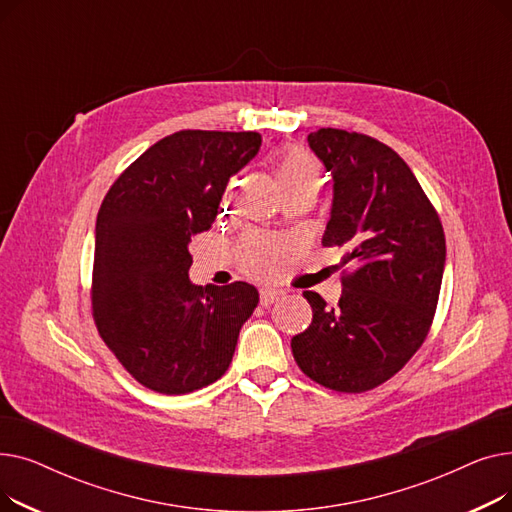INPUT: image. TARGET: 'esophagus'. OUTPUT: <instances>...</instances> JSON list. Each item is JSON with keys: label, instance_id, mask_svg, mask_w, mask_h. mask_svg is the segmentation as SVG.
<instances>
[{"label": "esophagus", "instance_id": "obj_1", "mask_svg": "<svg viewBox=\"0 0 512 512\" xmlns=\"http://www.w3.org/2000/svg\"><path fill=\"white\" fill-rule=\"evenodd\" d=\"M280 297H282V292L276 290V288H261V292H259V303H261L263 307H270V305H274Z\"/></svg>", "mask_w": 512, "mask_h": 512}]
</instances>
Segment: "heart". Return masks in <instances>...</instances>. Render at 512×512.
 Listing matches in <instances>:
<instances>
[{
    "instance_id": "obj_1",
    "label": "heart",
    "mask_w": 512,
    "mask_h": 512,
    "mask_svg": "<svg viewBox=\"0 0 512 512\" xmlns=\"http://www.w3.org/2000/svg\"><path fill=\"white\" fill-rule=\"evenodd\" d=\"M276 184L280 193H313L321 188V170L317 159L305 151L290 147L284 149L276 161ZM284 242L265 236L261 232H249L238 240L236 255L242 270L251 276H272L278 272L280 257L284 255Z\"/></svg>"
}]
</instances>
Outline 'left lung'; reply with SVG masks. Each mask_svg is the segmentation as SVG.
Listing matches in <instances>:
<instances>
[{
    "mask_svg": "<svg viewBox=\"0 0 512 512\" xmlns=\"http://www.w3.org/2000/svg\"><path fill=\"white\" fill-rule=\"evenodd\" d=\"M311 151L332 174L334 199L321 245L342 249L338 307L303 297L311 326L292 338L301 371L336 392H365L390 380L423 344L436 313L446 238L411 168L367 134L319 128Z\"/></svg>",
    "mask_w": 512,
    "mask_h": 512,
    "instance_id": "obj_1",
    "label": "left lung"
}]
</instances>
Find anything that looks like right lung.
Returning <instances> with one entry per match:
<instances>
[{
  "label": "right lung",
  "mask_w": 512,
  "mask_h": 512,
  "mask_svg": "<svg viewBox=\"0 0 512 512\" xmlns=\"http://www.w3.org/2000/svg\"><path fill=\"white\" fill-rule=\"evenodd\" d=\"M259 132L180 130L151 145L107 191L95 226L93 317L134 380L186 394L220 380L259 303L247 282L195 286L191 238L211 228Z\"/></svg>",
  "instance_id": "right-lung-1"
}]
</instances>
